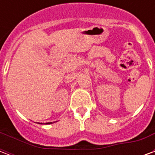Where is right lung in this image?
I'll return each mask as SVG.
<instances>
[{
	"mask_svg": "<svg viewBox=\"0 0 155 155\" xmlns=\"http://www.w3.org/2000/svg\"><path fill=\"white\" fill-rule=\"evenodd\" d=\"M42 124V123H41ZM52 124V123H46V124Z\"/></svg>",
	"mask_w": 155,
	"mask_h": 155,
	"instance_id": "obj_1",
	"label": "right lung"
}]
</instances>
